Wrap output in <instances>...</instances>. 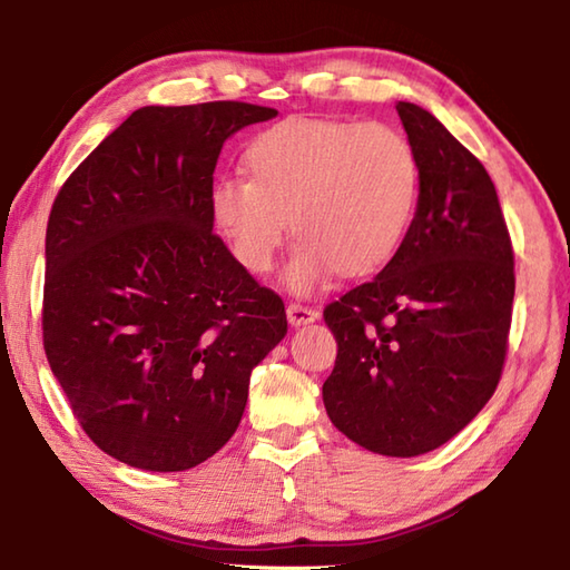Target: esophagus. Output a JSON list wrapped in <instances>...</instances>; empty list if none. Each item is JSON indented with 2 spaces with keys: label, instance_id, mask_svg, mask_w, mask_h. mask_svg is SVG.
<instances>
[{
  "label": "esophagus",
  "instance_id": "esophagus-1",
  "mask_svg": "<svg viewBox=\"0 0 570 570\" xmlns=\"http://www.w3.org/2000/svg\"><path fill=\"white\" fill-rule=\"evenodd\" d=\"M286 316H288V324H292V326H302V324H312V322L320 320V312H316V308H312V306L292 302L286 306Z\"/></svg>",
  "mask_w": 570,
  "mask_h": 570
}]
</instances>
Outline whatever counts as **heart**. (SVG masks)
Here are the masks:
<instances>
[{
    "instance_id": "b5f03b06",
    "label": "heart",
    "mask_w": 570,
    "mask_h": 570,
    "mask_svg": "<svg viewBox=\"0 0 570 570\" xmlns=\"http://www.w3.org/2000/svg\"><path fill=\"white\" fill-rule=\"evenodd\" d=\"M246 178H218L208 204L238 264L272 272L292 230L298 236L284 284L312 294L340 272L387 266L417 214L420 158L384 122L288 118L258 132L244 153Z\"/></svg>"
}]
</instances>
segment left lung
<instances>
[{
  "mask_svg": "<svg viewBox=\"0 0 570 570\" xmlns=\"http://www.w3.org/2000/svg\"><path fill=\"white\" fill-rule=\"evenodd\" d=\"M420 158L417 214L377 278L324 308L334 428L370 452L445 445L500 382L513 320V244L482 163L420 105L397 102Z\"/></svg>",
  "mask_w": 570,
  "mask_h": 570,
  "instance_id": "8db88e82",
  "label": "left lung"
}]
</instances>
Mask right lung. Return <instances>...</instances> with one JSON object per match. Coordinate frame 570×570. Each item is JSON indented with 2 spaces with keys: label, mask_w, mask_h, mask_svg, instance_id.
Listing matches in <instances>:
<instances>
[{
  "label": "right lung",
  "mask_w": 570,
  "mask_h": 570,
  "mask_svg": "<svg viewBox=\"0 0 570 570\" xmlns=\"http://www.w3.org/2000/svg\"><path fill=\"white\" fill-rule=\"evenodd\" d=\"M276 118L250 102L135 110L57 193L42 342L72 414L110 458L190 470L234 435L286 312L214 234L224 142Z\"/></svg>",
  "instance_id": "right-lung-1"
}]
</instances>
